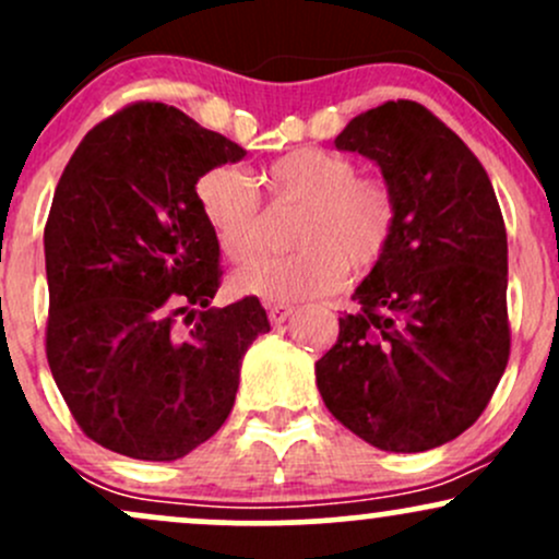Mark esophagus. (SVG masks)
<instances>
[{"label": "esophagus", "mask_w": 559, "mask_h": 559, "mask_svg": "<svg viewBox=\"0 0 559 559\" xmlns=\"http://www.w3.org/2000/svg\"><path fill=\"white\" fill-rule=\"evenodd\" d=\"M294 307L284 305V301H267V316H271V323H284V320L292 318Z\"/></svg>", "instance_id": "34e87169"}]
</instances>
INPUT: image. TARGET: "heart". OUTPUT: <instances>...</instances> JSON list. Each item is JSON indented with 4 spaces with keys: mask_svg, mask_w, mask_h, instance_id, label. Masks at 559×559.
<instances>
[{
    "mask_svg": "<svg viewBox=\"0 0 559 559\" xmlns=\"http://www.w3.org/2000/svg\"><path fill=\"white\" fill-rule=\"evenodd\" d=\"M273 204H297L292 254L252 262L234 275L239 294L297 301L336 292L349 271L373 273L386 260L400 226V199L383 176L360 173L349 155L305 146L262 170ZM197 204L217 247L234 262L258 258L265 243L262 199L234 165H215L197 178Z\"/></svg>",
    "mask_w": 559,
    "mask_h": 559,
    "instance_id": "obj_1",
    "label": "heart"
}]
</instances>
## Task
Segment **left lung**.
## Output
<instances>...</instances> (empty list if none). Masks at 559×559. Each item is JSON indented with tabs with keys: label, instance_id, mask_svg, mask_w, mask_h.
Segmentation results:
<instances>
[{
	"label": "left lung",
	"instance_id": "obj_1",
	"mask_svg": "<svg viewBox=\"0 0 559 559\" xmlns=\"http://www.w3.org/2000/svg\"><path fill=\"white\" fill-rule=\"evenodd\" d=\"M333 144L378 163L400 226L316 362L320 396L368 444L426 452L480 418L510 360L502 210L478 157L418 102H383Z\"/></svg>",
	"mask_w": 559,
	"mask_h": 559
}]
</instances>
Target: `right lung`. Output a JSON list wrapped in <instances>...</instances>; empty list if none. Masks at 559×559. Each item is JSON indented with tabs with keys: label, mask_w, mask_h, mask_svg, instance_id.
Listing matches in <instances>:
<instances>
[{
	"label": "right lung",
	"mask_w": 559,
	"mask_h": 559,
	"mask_svg": "<svg viewBox=\"0 0 559 559\" xmlns=\"http://www.w3.org/2000/svg\"><path fill=\"white\" fill-rule=\"evenodd\" d=\"M239 144L163 102H133L83 136L44 228L47 360L88 439L168 463L226 423L241 357L271 331L258 297L210 307L221 247L197 178Z\"/></svg>",
	"instance_id": "right-lung-1"
}]
</instances>
